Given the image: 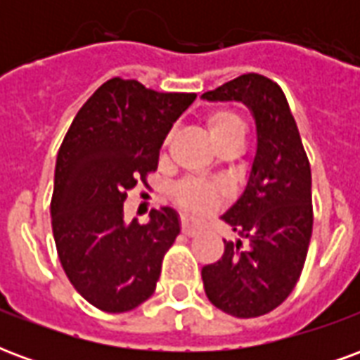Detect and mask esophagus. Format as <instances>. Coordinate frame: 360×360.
I'll return each mask as SVG.
<instances>
[{"mask_svg":"<svg viewBox=\"0 0 360 360\" xmlns=\"http://www.w3.org/2000/svg\"><path fill=\"white\" fill-rule=\"evenodd\" d=\"M200 229H202V226H200V224H196L193 218H187V216H183V218H181V231H183L185 235H188V237L196 235Z\"/></svg>","mask_w":360,"mask_h":360,"instance_id":"obj_1","label":"esophagus"}]
</instances>
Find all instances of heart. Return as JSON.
I'll return each instance as SVG.
<instances>
[{
    "label": "heart",
    "mask_w": 360,
    "mask_h": 360,
    "mask_svg": "<svg viewBox=\"0 0 360 360\" xmlns=\"http://www.w3.org/2000/svg\"><path fill=\"white\" fill-rule=\"evenodd\" d=\"M206 127L214 144L221 148L224 144L233 141H243L245 125L241 117L229 110L212 111L206 117ZM169 139L165 141V144ZM227 198V188L200 179H187L177 185L173 193V200L181 210L195 216H208Z\"/></svg>",
    "instance_id": "b5f03b06"
}]
</instances>
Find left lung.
I'll use <instances>...</instances> for the list:
<instances>
[{
  "mask_svg": "<svg viewBox=\"0 0 360 360\" xmlns=\"http://www.w3.org/2000/svg\"><path fill=\"white\" fill-rule=\"evenodd\" d=\"M202 98L243 102L258 134L247 187L221 216L248 245L224 241L221 258L202 268L204 291L231 316H262L291 295L307 260L314 219L309 158L283 90L264 75H241Z\"/></svg>",
  "mask_w": 360,
  "mask_h": 360,
  "instance_id": "left-lung-1",
  "label": "left lung"
}]
</instances>
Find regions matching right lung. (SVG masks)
I'll return each mask as SVG.
<instances>
[{"label": "right lung", "mask_w": 360, "mask_h": 360, "mask_svg": "<svg viewBox=\"0 0 360 360\" xmlns=\"http://www.w3.org/2000/svg\"><path fill=\"white\" fill-rule=\"evenodd\" d=\"M195 98L115 77L84 102L59 146L50 204L59 262L103 312L148 301L179 235L173 208L152 210L148 224H127L123 202L134 185L148 187L164 139Z\"/></svg>", "instance_id": "right-lung-1"}]
</instances>
